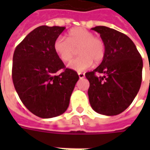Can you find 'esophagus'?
<instances>
[{
    "label": "esophagus",
    "instance_id": "obj_1",
    "mask_svg": "<svg viewBox=\"0 0 150 150\" xmlns=\"http://www.w3.org/2000/svg\"><path fill=\"white\" fill-rule=\"evenodd\" d=\"M78 75H79V79H83L85 77L84 73H81V72H79V73H78Z\"/></svg>",
    "mask_w": 150,
    "mask_h": 150
}]
</instances>
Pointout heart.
<instances>
[{"label": "heart", "instance_id": "obj_1", "mask_svg": "<svg viewBox=\"0 0 150 150\" xmlns=\"http://www.w3.org/2000/svg\"><path fill=\"white\" fill-rule=\"evenodd\" d=\"M54 50L61 61H71L78 50L79 57L68 64L69 68L81 72L91 67L93 62L100 63L105 56V43L100 38L82 27L74 28L69 31L67 39L57 38L54 42Z\"/></svg>", "mask_w": 150, "mask_h": 150}]
</instances>
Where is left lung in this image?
I'll return each instance as SVG.
<instances>
[{
	"label": "left lung",
	"instance_id": "left-lung-1",
	"mask_svg": "<svg viewBox=\"0 0 150 150\" xmlns=\"http://www.w3.org/2000/svg\"><path fill=\"white\" fill-rule=\"evenodd\" d=\"M105 43V56L92 71L85 74L90 83L89 102L92 109L106 116L125 110L141 88L143 61L135 44L127 35L107 26H96ZM96 73L104 74L97 77Z\"/></svg>",
	"mask_w": 150,
	"mask_h": 150
}]
</instances>
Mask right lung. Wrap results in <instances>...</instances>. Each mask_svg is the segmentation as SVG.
Returning <instances> with one entry per match:
<instances>
[{
	"mask_svg": "<svg viewBox=\"0 0 150 150\" xmlns=\"http://www.w3.org/2000/svg\"><path fill=\"white\" fill-rule=\"evenodd\" d=\"M64 30L47 25L36 28L13 54L12 77L16 91L28 110L41 118L65 112L79 80L77 72L65 68L54 50V41ZM60 69L64 71L56 76Z\"/></svg>",
	"mask_w": 150,
	"mask_h": 150,
	"instance_id": "add662e5",
	"label": "right lung"
}]
</instances>
